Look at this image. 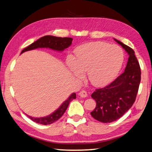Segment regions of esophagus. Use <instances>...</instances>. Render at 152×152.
Here are the masks:
<instances>
[{
	"mask_svg": "<svg viewBox=\"0 0 152 152\" xmlns=\"http://www.w3.org/2000/svg\"><path fill=\"white\" fill-rule=\"evenodd\" d=\"M78 94L82 98H86L88 96V94H87L85 90H81L80 92H79Z\"/></svg>",
	"mask_w": 152,
	"mask_h": 152,
	"instance_id": "esophagus-1",
	"label": "esophagus"
}]
</instances>
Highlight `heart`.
<instances>
[{"instance_id":"heart-1","label":"heart","mask_w":152,"mask_h":152,"mask_svg":"<svg viewBox=\"0 0 152 152\" xmlns=\"http://www.w3.org/2000/svg\"><path fill=\"white\" fill-rule=\"evenodd\" d=\"M124 60L120 46L104 42L84 44L75 50V59L69 56L66 64L77 78H82L87 72L93 86H104L110 83L119 72Z\"/></svg>"}]
</instances>
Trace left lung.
Masks as SVG:
<instances>
[{"label":"left lung","instance_id":"1","mask_svg":"<svg viewBox=\"0 0 152 152\" xmlns=\"http://www.w3.org/2000/svg\"><path fill=\"white\" fill-rule=\"evenodd\" d=\"M129 55L124 72L107 86L96 89L91 96L96 102L90 113L99 122L110 123L119 119L132 106L136 100L141 81V70L134 50L114 39Z\"/></svg>","mask_w":152,"mask_h":152}]
</instances>
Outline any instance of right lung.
Segmentation results:
<instances>
[{
	"instance_id": "1",
	"label": "right lung",
	"mask_w": 152,
	"mask_h": 152,
	"mask_svg": "<svg viewBox=\"0 0 152 152\" xmlns=\"http://www.w3.org/2000/svg\"><path fill=\"white\" fill-rule=\"evenodd\" d=\"M72 38H61V37H53V36H45L42 38L35 41L31 45L27 46L26 48H24L23 51L21 52V54L23 52L31 50H34L36 48H49L54 50L58 51H63L65 48H68L71 45L72 42ZM76 93H73L58 108L56 111L54 112L50 115H48L46 117L42 118H33L27 115L30 120H32L33 122H37L38 124H42V125H48L51 124L54 122H56L62 116V115L64 114L68 106L72 100L74 99H76Z\"/></svg>"
}]
</instances>
